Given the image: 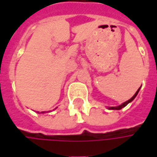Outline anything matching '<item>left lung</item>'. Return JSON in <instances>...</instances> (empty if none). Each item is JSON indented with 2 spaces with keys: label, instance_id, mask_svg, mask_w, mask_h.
Returning a JSON list of instances; mask_svg holds the SVG:
<instances>
[{
  "label": "left lung",
  "instance_id": "obj_1",
  "mask_svg": "<svg viewBox=\"0 0 157 157\" xmlns=\"http://www.w3.org/2000/svg\"><path fill=\"white\" fill-rule=\"evenodd\" d=\"M139 90H140V88L138 89V91L136 92V94H135V95H134V96H133V97H132V98H131L130 100H128V101H126V102H124L123 104H121V105H119V106H112V107H110L109 109H113V110H120V109H121L122 107H124V106H126V105H128V104L129 102H131L132 100H134V99H135V98H136V95L138 94V92H139Z\"/></svg>",
  "mask_w": 157,
  "mask_h": 157
}]
</instances>
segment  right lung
Wrapping results in <instances>:
<instances>
[{"label": "right lung", "mask_w": 157, "mask_h": 157, "mask_svg": "<svg viewBox=\"0 0 157 157\" xmlns=\"http://www.w3.org/2000/svg\"><path fill=\"white\" fill-rule=\"evenodd\" d=\"M41 113H44V112H41Z\"/></svg>", "instance_id": "obj_1"}]
</instances>
